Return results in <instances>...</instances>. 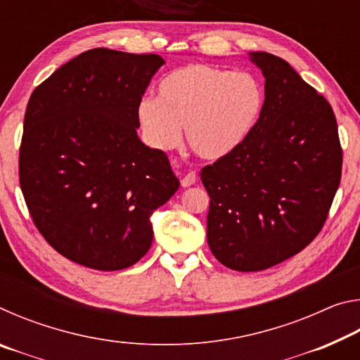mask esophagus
Returning a JSON list of instances; mask_svg holds the SVG:
<instances>
[{"mask_svg":"<svg viewBox=\"0 0 360 360\" xmlns=\"http://www.w3.org/2000/svg\"><path fill=\"white\" fill-rule=\"evenodd\" d=\"M195 181H197V174L195 172H188L184 178L181 179V186L182 187H191L192 184H195Z\"/></svg>","mask_w":360,"mask_h":360,"instance_id":"34e87169","label":"esophagus"}]
</instances>
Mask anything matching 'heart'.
<instances>
[{
	"label": "heart",
	"mask_w": 360,
	"mask_h": 360,
	"mask_svg": "<svg viewBox=\"0 0 360 360\" xmlns=\"http://www.w3.org/2000/svg\"><path fill=\"white\" fill-rule=\"evenodd\" d=\"M262 105L264 92L254 76L195 63L169 72L158 85V98L139 103L138 117L158 149H173L186 127L195 154L221 158L248 136Z\"/></svg>",
	"instance_id": "1"
}]
</instances>
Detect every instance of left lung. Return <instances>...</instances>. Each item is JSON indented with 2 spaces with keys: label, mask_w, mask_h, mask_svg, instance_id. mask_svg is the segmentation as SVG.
<instances>
[{
  "label": "left lung",
  "mask_w": 360,
  "mask_h": 360,
  "mask_svg": "<svg viewBox=\"0 0 360 360\" xmlns=\"http://www.w3.org/2000/svg\"><path fill=\"white\" fill-rule=\"evenodd\" d=\"M249 56L265 76L259 120L233 150L202 169L210 249L236 271L265 270L307 248L324 227L343 165L324 96L285 60Z\"/></svg>",
  "instance_id": "1"
}]
</instances>
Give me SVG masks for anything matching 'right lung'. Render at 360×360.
I'll list each match as a JSON object with an SVG mask.
<instances>
[{"instance_id":"add662e5","label":"right lung","mask_w":360,"mask_h":360,"mask_svg":"<svg viewBox=\"0 0 360 360\" xmlns=\"http://www.w3.org/2000/svg\"><path fill=\"white\" fill-rule=\"evenodd\" d=\"M165 63L92 49L33 90L19 181L36 229L63 257L124 270L149 251L150 216L179 188L168 157L139 141L138 106Z\"/></svg>"}]
</instances>
